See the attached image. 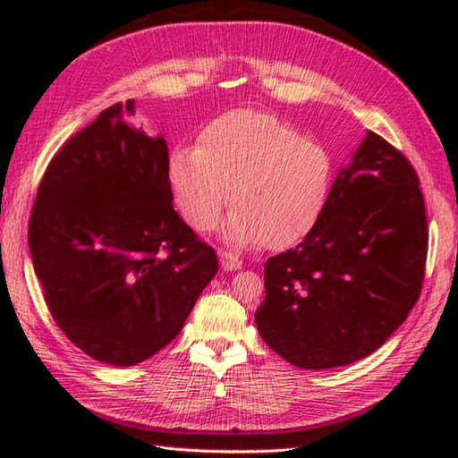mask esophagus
Instances as JSON below:
<instances>
[{
  "label": "esophagus",
  "instance_id": "34e87169",
  "mask_svg": "<svg viewBox=\"0 0 458 458\" xmlns=\"http://www.w3.org/2000/svg\"><path fill=\"white\" fill-rule=\"evenodd\" d=\"M218 258H220V266L224 271H236L242 267V261L234 254H228V251H220Z\"/></svg>",
  "mask_w": 458,
  "mask_h": 458
}]
</instances>
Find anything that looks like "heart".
<instances>
[{
    "label": "heart",
    "mask_w": 458,
    "mask_h": 458,
    "mask_svg": "<svg viewBox=\"0 0 458 458\" xmlns=\"http://www.w3.org/2000/svg\"><path fill=\"white\" fill-rule=\"evenodd\" d=\"M167 174L174 204L194 230L216 226L230 200L226 244L287 250L323 218L335 163L277 115L234 110L200 131L197 149L174 151Z\"/></svg>",
    "instance_id": "heart-1"
}]
</instances>
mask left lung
I'll return each instance as SVG.
<instances>
[{"mask_svg": "<svg viewBox=\"0 0 458 458\" xmlns=\"http://www.w3.org/2000/svg\"><path fill=\"white\" fill-rule=\"evenodd\" d=\"M425 202L403 155L368 131L336 173L317 228L264 266V343L289 364L327 369L382 346L420 297Z\"/></svg>", "mask_w": 458, "mask_h": 458, "instance_id": "1", "label": "left lung"}]
</instances>
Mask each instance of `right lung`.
<instances>
[{"instance_id":"1","label":"right lung","mask_w":458,"mask_h":458,"mask_svg":"<svg viewBox=\"0 0 458 458\" xmlns=\"http://www.w3.org/2000/svg\"><path fill=\"white\" fill-rule=\"evenodd\" d=\"M104 110L48 163L29 222L45 301L68 340L110 366H135L181 333L216 276L214 250L173 208L163 135Z\"/></svg>"}]
</instances>
